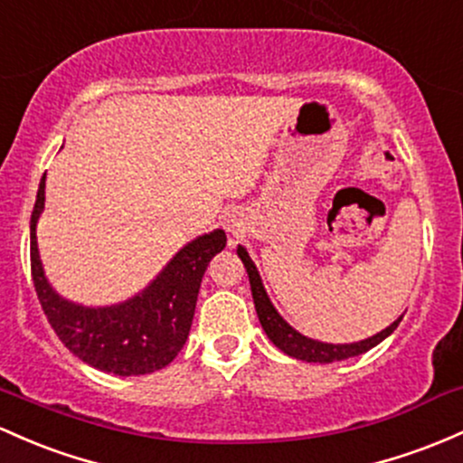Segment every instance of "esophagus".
I'll return each instance as SVG.
<instances>
[{"label": "esophagus", "instance_id": "esophagus-1", "mask_svg": "<svg viewBox=\"0 0 463 463\" xmlns=\"http://www.w3.org/2000/svg\"><path fill=\"white\" fill-rule=\"evenodd\" d=\"M226 228H228V231H235V223H232V220L226 223Z\"/></svg>", "mask_w": 463, "mask_h": 463}]
</instances>
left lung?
Segmentation results:
<instances>
[{
  "mask_svg": "<svg viewBox=\"0 0 463 463\" xmlns=\"http://www.w3.org/2000/svg\"><path fill=\"white\" fill-rule=\"evenodd\" d=\"M237 255H240L243 266H246L248 279H250V289H252V298H255V309H257L259 323H261V327L266 329L268 338H270L283 354L292 355V358H297V360H306V363H336V360L354 358V355L369 352V349L375 347V345L383 343V340L387 338L395 327H398V323L402 321V317H400L398 321L391 323L387 329H383V332L375 334V336H372V338L360 340V343H352V345L318 343V340H312V338L303 336V334H298L297 329L289 327V325L283 321L281 317H279V312L274 309L270 298H268L266 289H263L261 277H259L252 259L248 257V252L243 250L241 246L237 248Z\"/></svg>",
  "mask_w": 463,
  "mask_h": 463,
  "instance_id": "8db88e82",
  "label": "left lung"
}]
</instances>
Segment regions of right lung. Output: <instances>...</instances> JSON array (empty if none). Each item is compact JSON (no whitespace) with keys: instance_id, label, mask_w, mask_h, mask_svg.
<instances>
[{"instance_id":"obj_1","label":"right lung","mask_w":463,"mask_h":463,"mask_svg":"<svg viewBox=\"0 0 463 463\" xmlns=\"http://www.w3.org/2000/svg\"><path fill=\"white\" fill-rule=\"evenodd\" d=\"M45 202V175L30 217V270L48 323L76 358L116 375L154 373L184 347L208 261L223 250L226 232L197 237L171 259L145 292L111 307H83L61 298L43 274L37 222Z\"/></svg>"}]
</instances>
